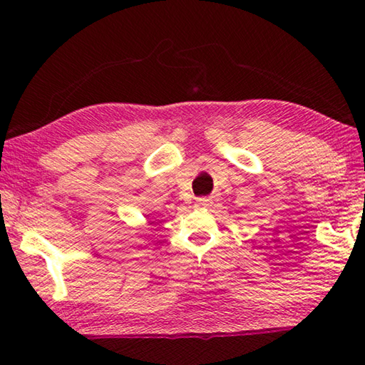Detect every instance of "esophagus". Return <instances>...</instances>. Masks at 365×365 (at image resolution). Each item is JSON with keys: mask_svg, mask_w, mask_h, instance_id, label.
<instances>
[{"mask_svg": "<svg viewBox=\"0 0 365 365\" xmlns=\"http://www.w3.org/2000/svg\"><path fill=\"white\" fill-rule=\"evenodd\" d=\"M196 206H197V207H207V206H211V200H207V197H197V200H196Z\"/></svg>", "mask_w": 365, "mask_h": 365, "instance_id": "esophagus-1", "label": "esophagus"}]
</instances>
